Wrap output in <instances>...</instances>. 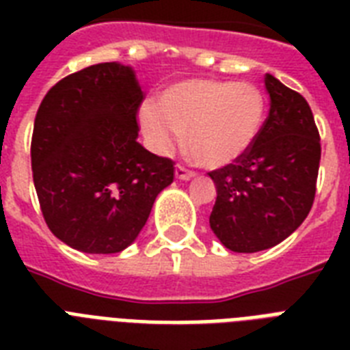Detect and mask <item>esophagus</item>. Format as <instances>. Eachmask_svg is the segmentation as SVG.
<instances>
[{"mask_svg": "<svg viewBox=\"0 0 350 350\" xmlns=\"http://www.w3.org/2000/svg\"><path fill=\"white\" fill-rule=\"evenodd\" d=\"M194 176H196V172H192V170H189L187 167H183V165H178V167H176V178H178V180L187 181L191 180V178H194Z\"/></svg>", "mask_w": 350, "mask_h": 350, "instance_id": "34e87169", "label": "esophagus"}]
</instances>
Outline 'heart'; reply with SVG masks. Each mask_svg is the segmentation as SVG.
Masks as SVG:
<instances>
[{
  "label": "heart",
  "instance_id": "1",
  "mask_svg": "<svg viewBox=\"0 0 350 350\" xmlns=\"http://www.w3.org/2000/svg\"><path fill=\"white\" fill-rule=\"evenodd\" d=\"M265 118V94L254 83L192 78L167 87L158 105H143L139 125L158 154H169L183 134L200 163L219 169L249 152Z\"/></svg>",
  "mask_w": 350,
  "mask_h": 350
}]
</instances>
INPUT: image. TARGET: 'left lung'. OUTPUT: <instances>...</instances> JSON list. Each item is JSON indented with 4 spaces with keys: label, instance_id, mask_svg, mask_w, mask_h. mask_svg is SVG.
Instances as JSON below:
<instances>
[{
    "label": "left lung",
    "instance_id": "1",
    "mask_svg": "<svg viewBox=\"0 0 350 350\" xmlns=\"http://www.w3.org/2000/svg\"><path fill=\"white\" fill-rule=\"evenodd\" d=\"M271 111L260 136L238 161L208 172L216 203L208 218L218 239L234 252L271 249L307 218L320 169V132L309 103L271 74Z\"/></svg>",
    "mask_w": 350,
    "mask_h": 350
}]
</instances>
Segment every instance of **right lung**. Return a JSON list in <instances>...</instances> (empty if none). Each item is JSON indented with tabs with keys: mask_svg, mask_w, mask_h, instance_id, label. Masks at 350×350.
Listing matches in <instances>:
<instances>
[{
	"mask_svg": "<svg viewBox=\"0 0 350 350\" xmlns=\"http://www.w3.org/2000/svg\"><path fill=\"white\" fill-rule=\"evenodd\" d=\"M142 101L134 70L116 62L70 74L41 101L32 178L45 224L72 249H126L174 180V161L137 143Z\"/></svg>",
	"mask_w": 350,
	"mask_h": 350,
	"instance_id": "obj_1",
	"label": "right lung"
}]
</instances>
